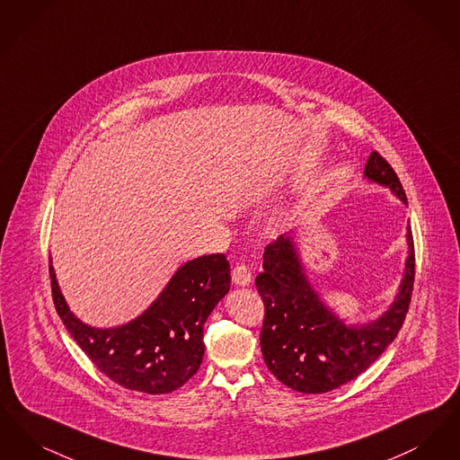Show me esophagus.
I'll return each mask as SVG.
<instances>
[{"mask_svg": "<svg viewBox=\"0 0 460 460\" xmlns=\"http://www.w3.org/2000/svg\"><path fill=\"white\" fill-rule=\"evenodd\" d=\"M233 283L236 286H248L252 283V272H250V269L246 267V265H236L234 269H233Z\"/></svg>", "mask_w": 460, "mask_h": 460, "instance_id": "34e87169", "label": "esophagus"}]
</instances>
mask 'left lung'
<instances>
[{"label":"left lung","instance_id":"obj_1","mask_svg":"<svg viewBox=\"0 0 460 460\" xmlns=\"http://www.w3.org/2000/svg\"><path fill=\"white\" fill-rule=\"evenodd\" d=\"M364 179L392 191L407 205L392 165L376 152ZM298 229L269 244L255 285L265 319L261 349L269 371L300 394H326L366 371L394 343L402 328L414 285V241L407 224V259L394 302L376 319L350 324L323 300L310 283L298 246Z\"/></svg>","mask_w":460,"mask_h":460}]
</instances>
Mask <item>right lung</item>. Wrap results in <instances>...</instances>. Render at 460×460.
<instances>
[{
  "mask_svg": "<svg viewBox=\"0 0 460 460\" xmlns=\"http://www.w3.org/2000/svg\"><path fill=\"white\" fill-rule=\"evenodd\" d=\"M49 276L57 312L93 364L120 386L148 394H171L197 374L205 353L203 326L231 288L226 257L203 255L182 263L137 317L94 328L70 310L53 263Z\"/></svg>",
  "mask_w": 460,
  "mask_h": 460,
  "instance_id": "add662e5",
  "label": "right lung"
}]
</instances>
